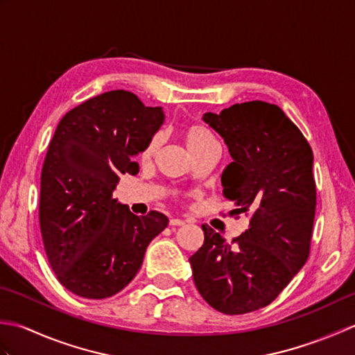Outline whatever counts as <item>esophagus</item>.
Wrapping results in <instances>:
<instances>
[{
	"label": "esophagus",
	"instance_id": "34e87169",
	"mask_svg": "<svg viewBox=\"0 0 355 355\" xmlns=\"http://www.w3.org/2000/svg\"><path fill=\"white\" fill-rule=\"evenodd\" d=\"M169 225L171 227H182V225H184V221L180 220V218H172L169 221Z\"/></svg>",
	"mask_w": 355,
	"mask_h": 355
}]
</instances>
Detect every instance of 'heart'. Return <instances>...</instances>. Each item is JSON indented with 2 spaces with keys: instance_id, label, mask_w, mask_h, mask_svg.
I'll use <instances>...</instances> for the list:
<instances>
[{
  "instance_id": "b5f03b06",
  "label": "heart",
  "mask_w": 355,
  "mask_h": 355,
  "mask_svg": "<svg viewBox=\"0 0 355 355\" xmlns=\"http://www.w3.org/2000/svg\"><path fill=\"white\" fill-rule=\"evenodd\" d=\"M183 140H184V145L186 148L189 149V153L193 155L197 154L198 150L205 149L210 145H216V141L214 139V135L210 134L206 128L202 126H197V125H192V126H187L186 130L183 131ZM160 135H154L150 141L146 145L145 150L141 153V160H150L157 153L158 146H160Z\"/></svg>"
}]
</instances>
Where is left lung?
Segmentation results:
<instances>
[{
  "label": "left lung",
  "instance_id": "1",
  "mask_svg": "<svg viewBox=\"0 0 355 355\" xmlns=\"http://www.w3.org/2000/svg\"><path fill=\"white\" fill-rule=\"evenodd\" d=\"M202 120L220 134L232 157L223 195L250 227L229 244L209 225L191 258L193 282L224 314H245L279 296L310 254L315 214L313 150L299 128L273 103H235Z\"/></svg>",
  "mask_w": 355,
  "mask_h": 355
}]
</instances>
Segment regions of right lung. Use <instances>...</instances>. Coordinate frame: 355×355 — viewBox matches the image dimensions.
I'll list each match as a JSON object with an SVG mask.
<instances>
[{"mask_svg": "<svg viewBox=\"0 0 355 355\" xmlns=\"http://www.w3.org/2000/svg\"><path fill=\"white\" fill-rule=\"evenodd\" d=\"M163 122L162 107L114 89L73 108L56 128L41 172L40 224L58 281L80 297L122 291L169 223L154 210L134 215L112 197L123 173L139 172L134 157Z\"/></svg>", "mask_w": 355, "mask_h": 355, "instance_id": "right-lung-1", "label": "right lung"}]
</instances>
